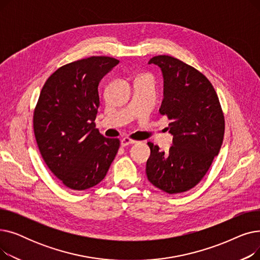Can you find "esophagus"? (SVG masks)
<instances>
[{"label": "esophagus", "instance_id": "1", "mask_svg": "<svg viewBox=\"0 0 260 260\" xmlns=\"http://www.w3.org/2000/svg\"><path fill=\"white\" fill-rule=\"evenodd\" d=\"M136 142H137V141H135V140L129 139V138H123V139H121L120 144H121L122 147H125V146H127V145H129V144H134V143H136Z\"/></svg>", "mask_w": 260, "mask_h": 260}]
</instances>
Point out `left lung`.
<instances>
[{
    "label": "left lung",
    "mask_w": 260,
    "mask_h": 260,
    "mask_svg": "<svg viewBox=\"0 0 260 260\" xmlns=\"http://www.w3.org/2000/svg\"><path fill=\"white\" fill-rule=\"evenodd\" d=\"M160 67L163 100L159 112L171 120L167 129L173 135L170 151H160L148 142L146 162L148 181L168 194L193 188L209 171L220 151L224 117L218 95L208 78L194 67L170 57L148 61Z\"/></svg>",
    "instance_id": "left-lung-1"
}]
</instances>
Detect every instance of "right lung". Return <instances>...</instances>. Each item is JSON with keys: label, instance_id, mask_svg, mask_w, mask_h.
Masks as SVG:
<instances>
[{"label": "right lung", "instance_id": "right-lung-1", "mask_svg": "<svg viewBox=\"0 0 260 260\" xmlns=\"http://www.w3.org/2000/svg\"><path fill=\"white\" fill-rule=\"evenodd\" d=\"M119 60L90 57L66 64L45 82L34 113L40 153L62 183L83 190L100 183L114 161L119 139L95 129L98 86Z\"/></svg>", "mask_w": 260, "mask_h": 260}]
</instances>
